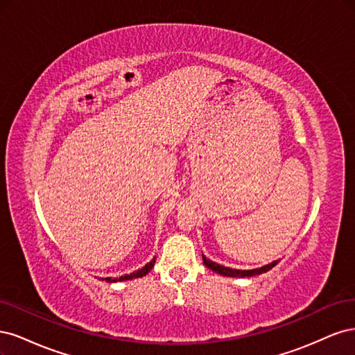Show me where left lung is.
<instances>
[{"mask_svg":"<svg viewBox=\"0 0 355 355\" xmlns=\"http://www.w3.org/2000/svg\"><path fill=\"white\" fill-rule=\"evenodd\" d=\"M202 261H204V265H206L207 268H210L211 271L218 272L220 275H225V277H252V275H256V274H262V272H266L270 271L271 268H274L277 265V261L270 263V265H265L262 268H257V270H249V271H243V270H232V268H227V266H222V265H218L214 263L209 259H206V257L202 256Z\"/></svg>","mask_w":355,"mask_h":355,"instance_id":"obj_1","label":"left lung"}]
</instances>
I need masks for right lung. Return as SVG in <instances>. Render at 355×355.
<instances>
[{
	"instance_id": "obj_1",
	"label": "right lung",
	"mask_w": 355,
	"mask_h": 355,
	"mask_svg": "<svg viewBox=\"0 0 355 355\" xmlns=\"http://www.w3.org/2000/svg\"><path fill=\"white\" fill-rule=\"evenodd\" d=\"M154 262L155 261H151L149 263H146L142 270H139V271H136V272H132V274H125V275H123V277H120V278H105L106 282H111V283H114V282H124V280H133V278H139V277H144V275H146L149 271L153 270V266H154Z\"/></svg>"
}]
</instances>
